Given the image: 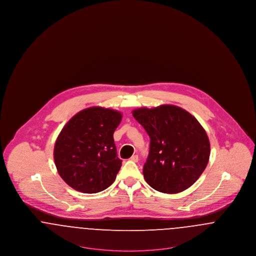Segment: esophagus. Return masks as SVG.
<instances>
[{
    "label": "esophagus",
    "instance_id": "34e87169",
    "mask_svg": "<svg viewBox=\"0 0 256 256\" xmlns=\"http://www.w3.org/2000/svg\"><path fill=\"white\" fill-rule=\"evenodd\" d=\"M130 160L134 161V162H138V156H137V154H134V156H132L130 158Z\"/></svg>",
    "mask_w": 256,
    "mask_h": 256
}]
</instances>
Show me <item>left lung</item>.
<instances>
[{
    "mask_svg": "<svg viewBox=\"0 0 256 256\" xmlns=\"http://www.w3.org/2000/svg\"><path fill=\"white\" fill-rule=\"evenodd\" d=\"M132 115L150 139L143 169L146 183L165 194L192 186L210 156L209 139L202 124L189 112L172 104L137 108Z\"/></svg>",
    "mask_w": 256,
    "mask_h": 256,
    "instance_id": "1",
    "label": "left lung"
}]
</instances>
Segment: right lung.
<instances>
[{
  "label": "right lung",
  "mask_w": 256,
  "mask_h": 256,
  "mask_svg": "<svg viewBox=\"0 0 256 256\" xmlns=\"http://www.w3.org/2000/svg\"><path fill=\"white\" fill-rule=\"evenodd\" d=\"M122 120L117 110L93 106L73 116L62 128L54 150L62 180L78 192L94 194L113 183L122 166L113 134Z\"/></svg>",
  "instance_id": "right-lung-1"
}]
</instances>
